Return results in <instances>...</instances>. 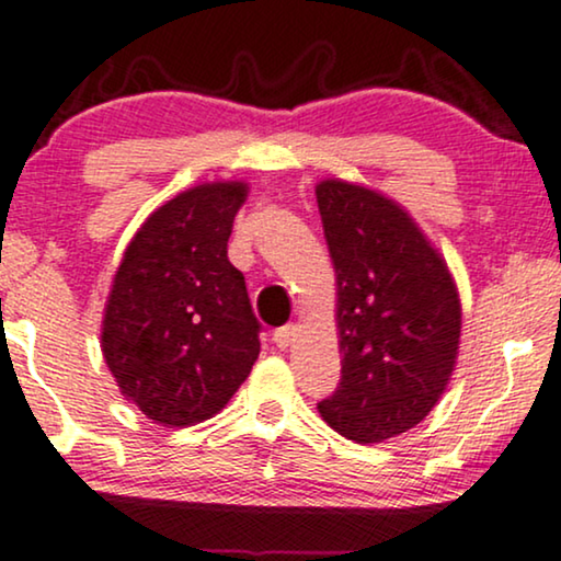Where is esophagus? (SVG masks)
I'll return each mask as SVG.
<instances>
[{
    "label": "esophagus",
    "mask_w": 561,
    "mask_h": 561,
    "mask_svg": "<svg viewBox=\"0 0 561 561\" xmlns=\"http://www.w3.org/2000/svg\"><path fill=\"white\" fill-rule=\"evenodd\" d=\"M296 324H283V328H278L273 333V343L278 345V348H288V345L294 343V337H296Z\"/></svg>",
    "instance_id": "34e87169"
}]
</instances>
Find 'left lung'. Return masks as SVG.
Segmentation results:
<instances>
[{"label":"left lung","instance_id":"obj_1","mask_svg":"<svg viewBox=\"0 0 561 561\" xmlns=\"http://www.w3.org/2000/svg\"><path fill=\"white\" fill-rule=\"evenodd\" d=\"M337 275L341 385L317 403L354 442H385L424 421L460 343V299L445 260L403 207L366 186L317 184Z\"/></svg>","mask_w":561,"mask_h":561}]
</instances>
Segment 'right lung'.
<instances>
[{
	"instance_id": "add662e5",
	"label": "right lung",
	"mask_w": 561,
	"mask_h": 561,
	"mask_svg": "<svg viewBox=\"0 0 561 561\" xmlns=\"http://www.w3.org/2000/svg\"><path fill=\"white\" fill-rule=\"evenodd\" d=\"M244 197L241 182L182 192L145 220L116 270L103 358L156 424L216 416L260 356V322L226 249Z\"/></svg>"
}]
</instances>
